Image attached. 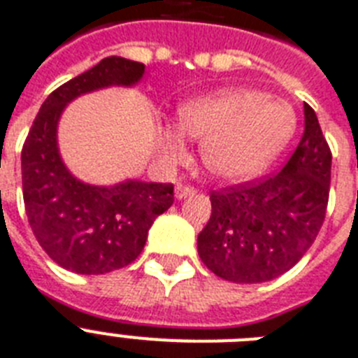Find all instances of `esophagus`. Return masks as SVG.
<instances>
[{
	"mask_svg": "<svg viewBox=\"0 0 358 358\" xmlns=\"http://www.w3.org/2000/svg\"><path fill=\"white\" fill-rule=\"evenodd\" d=\"M196 192H197L196 188H194V186H190V185H177L176 186L177 199H185V197H188V196H194Z\"/></svg>",
	"mask_w": 358,
	"mask_h": 358,
	"instance_id": "1",
	"label": "esophagus"
}]
</instances>
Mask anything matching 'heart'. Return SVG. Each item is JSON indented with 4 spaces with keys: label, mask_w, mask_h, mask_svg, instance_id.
<instances>
[{
    "label": "heart",
    "mask_w": 358,
    "mask_h": 358,
    "mask_svg": "<svg viewBox=\"0 0 358 358\" xmlns=\"http://www.w3.org/2000/svg\"><path fill=\"white\" fill-rule=\"evenodd\" d=\"M177 126L188 137L201 138V159L214 176L243 179L280 152L296 119L282 100L258 91L225 90L181 106ZM181 133L173 128L162 133V148L170 157L182 153Z\"/></svg>",
    "instance_id": "heart-1"
}]
</instances>
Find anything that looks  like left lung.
I'll list each match as a JSON object with an SVG mask.
<instances>
[{
    "label": "left lung",
    "mask_w": 358,
    "mask_h": 358,
    "mask_svg": "<svg viewBox=\"0 0 358 358\" xmlns=\"http://www.w3.org/2000/svg\"><path fill=\"white\" fill-rule=\"evenodd\" d=\"M303 117L302 138L280 172L212 190L197 252L215 276L234 283L278 278L317 239L329 199L331 150L309 104Z\"/></svg>",
    "instance_id": "8db88e82"
}]
</instances>
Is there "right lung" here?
<instances>
[{
  "instance_id": "add662e5",
  "label": "right lung",
  "mask_w": 358,
  "mask_h": 358,
  "mask_svg": "<svg viewBox=\"0 0 358 358\" xmlns=\"http://www.w3.org/2000/svg\"><path fill=\"white\" fill-rule=\"evenodd\" d=\"M144 64L108 56L60 85L41 104L22 150L29 225L52 262L78 274H106L137 259L148 230L173 203L172 182L124 181L93 186L62 162L56 128L71 100L108 85H133Z\"/></svg>"
}]
</instances>
